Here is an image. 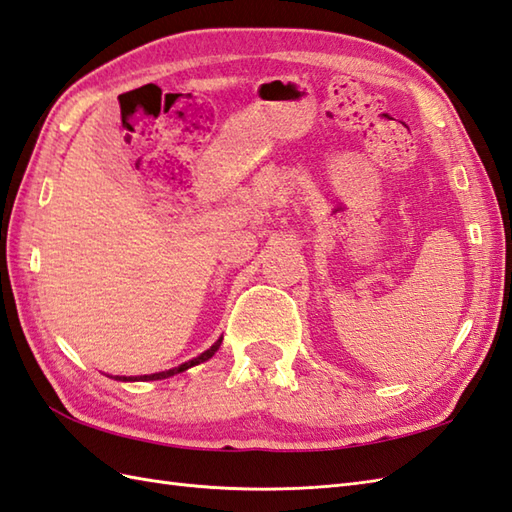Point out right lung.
Wrapping results in <instances>:
<instances>
[{
    "label": "right lung",
    "mask_w": 512,
    "mask_h": 512,
    "mask_svg": "<svg viewBox=\"0 0 512 512\" xmlns=\"http://www.w3.org/2000/svg\"><path fill=\"white\" fill-rule=\"evenodd\" d=\"M220 344H222V338L213 342V347H209L205 353H200L198 358L189 360V362H185V364H181V366H176V368H170V371L154 373V375H141V377H115V379H120V382H139V379H141V382H148V379H165V377H172V375H176V373H183V371H187V368H192V366H196V364H200V362H207L209 358H213V353H216V351L220 349Z\"/></svg>",
    "instance_id": "1"
}]
</instances>
